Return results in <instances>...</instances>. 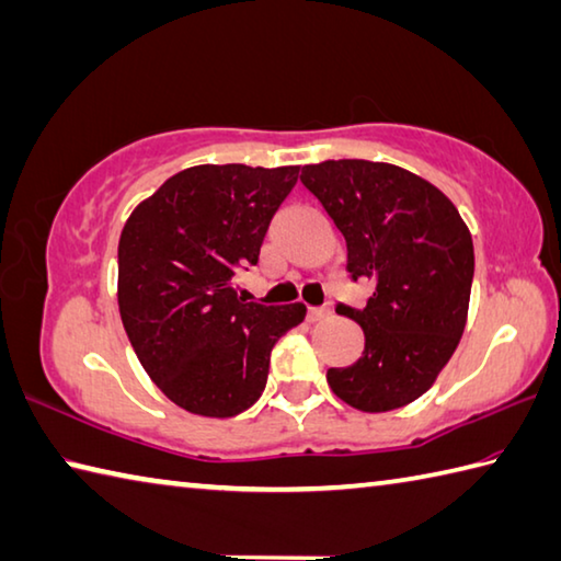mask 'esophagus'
I'll use <instances>...</instances> for the list:
<instances>
[{
    "mask_svg": "<svg viewBox=\"0 0 561 561\" xmlns=\"http://www.w3.org/2000/svg\"><path fill=\"white\" fill-rule=\"evenodd\" d=\"M323 319H329V309H316V307H309V309H307V321H309V323L323 321Z\"/></svg>",
    "mask_w": 561,
    "mask_h": 561,
    "instance_id": "esophagus-1",
    "label": "esophagus"
}]
</instances>
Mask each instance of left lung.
<instances>
[{
  "instance_id": "left-lung-1",
  "label": "left lung",
  "mask_w": 561,
  "mask_h": 561,
  "mask_svg": "<svg viewBox=\"0 0 561 561\" xmlns=\"http://www.w3.org/2000/svg\"><path fill=\"white\" fill-rule=\"evenodd\" d=\"M348 248L351 279L373 282L363 309L335 313L365 333L363 355L329 368L335 397L360 412H390L422 397L461 339L473 282V242L444 193L412 171L365 159L301 169Z\"/></svg>"
}]
</instances>
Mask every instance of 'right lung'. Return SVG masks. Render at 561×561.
<instances>
[{
    "label": "right lung",
    "instance_id": "right-lung-1",
    "mask_svg": "<svg viewBox=\"0 0 561 561\" xmlns=\"http://www.w3.org/2000/svg\"><path fill=\"white\" fill-rule=\"evenodd\" d=\"M299 167L203 164L139 203L117 248L122 325L141 368L171 402L236 416L260 400L270 353L304 321L301 304L238 297L236 272L257 264Z\"/></svg>",
    "mask_w": 561,
    "mask_h": 561
}]
</instances>
